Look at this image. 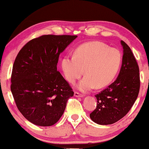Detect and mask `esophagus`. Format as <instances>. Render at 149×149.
<instances>
[{
    "mask_svg": "<svg viewBox=\"0 0 149 149\" xmlns=\"http://www.w3.org/2000/svg\"><path fill=\"white\" fill-rule=\"evenodd\" d=\"M74 95L75 97H83V95L81 94V93H79V92H74Z\"/></svg>",
    "mask_w": 149,
    "mask_h": 149,
    "instance_id": "34e87169",
    "label": "esophagus"
}]
</instances>
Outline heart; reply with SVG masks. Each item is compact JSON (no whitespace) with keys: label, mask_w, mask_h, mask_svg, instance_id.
I'll return each instance as SVG.
<instances>
[{"label":"heart","mask_w":149,"mask_h":149,"mask_svg":"<svg viewBox=\"0 0 149 149\" xmlns=\"http://www.w3.org/2000/svg\"><path fill=\"white\" fill-rule=\"evenodd\" d=\"M122 62L121 52L109 48L101 42H89L77 47L74 56H66L62 68L66 80L74 83L83 74L84 78L77 88L86 92L95 87L101 89L111 83L117 75Z\"/></svg>","instance_id":"1"}]
</instances>
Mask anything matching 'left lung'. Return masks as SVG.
<instances>
[{
	"mask_svg": "<svg viewBox=\"0 0 149 149\" xmlns=\"http://www.w3.org/2000/svg\"><path fill=\"white\" fill-rule=\"evenodd\" d=\"M123 49L119 74L107 88L95 95L97 107L89 115L99 125H110L126 115L137 99L140 90V73L138 63L130 47L121 40Z\"/></svg>",
	"mask_w": 149,
	"mask_h": 149,
	"instance_id": "left-lung-1",
	"label": "left lung"
}]
</instances>
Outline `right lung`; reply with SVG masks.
<instances>
[{"mask_svg": "<svg viewBox=\"0 0 149 149\" xmlns=\"http://www.w3.org/2000/svg\"><path fill=\"white\" fill-rule=\"evenodd\" d=\"M77 36L42 35L28 42L13 66L11 91L28 121L51 126L59 121L74 92L57 70L59 56Z\"/></svg>", "mask_w": 149, "mask_h": 149, "instance_id": "add662e5", "label": "right lung"}]
</instances>
